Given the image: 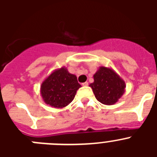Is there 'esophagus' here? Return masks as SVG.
<instances>
[{
  "mask_svg": "<svg viewBox=\"0 0 157 157\" xmlns=\"http://www.w3.org/2000/svg\"><path fill=\"white\" fill-rule=\"evenodd\" d=\"M82 85L83 86H88V82H83Z\"/></svg>",
  "mask_w": 157,
  "mask_h": 157,
  "instance_id": "obj_1",
  "label": "esophagus"
}]
</instances>
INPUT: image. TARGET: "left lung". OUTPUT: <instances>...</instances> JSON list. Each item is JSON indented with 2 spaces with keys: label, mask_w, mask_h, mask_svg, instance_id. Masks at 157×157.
<instances>
[{
  "label": "left lung",
  "mask_w": 157,
  "mask_h": 157,
  "mask_svg": "<svg viewBox=\"0 0 157 157\" xmlns=\"http://www.w3.org/2000/svg\"><path fill=\"white\" fill-rule=\"evenodd\" d=\"M94 80L90 86L96 99L103 105H114L125 93V82L111 67H99L94 75Z\"/></svg>",
  "instance_id": "8db88e82"
}]
</instances>
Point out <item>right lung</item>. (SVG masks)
Here are the masks:
<instances>
[{
	"instance_id": "obj_1",
	"label": "right lung",
	"mask_w": 157,
	"mask_h": 157,
	"mask_svg": "<svg viewBox=\"0 0 157 157\" xmlns=\"http://www.w3.org/2000/svg\"><path fill=\"white\" fill-rule=\"evenodd\" d=\"M81 87L77 77L62 67L48 75L41 82L40 94L46 105L63 109L74 100L77 90Z\"/></svg>"
}]
</instances>
